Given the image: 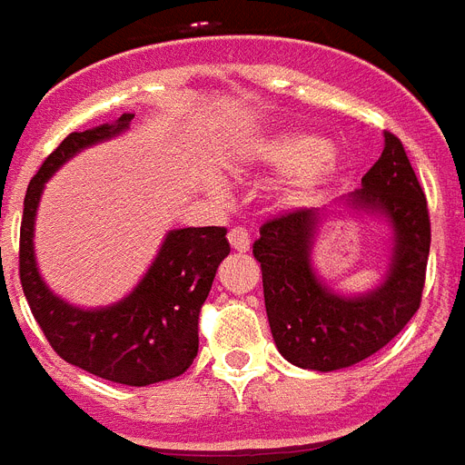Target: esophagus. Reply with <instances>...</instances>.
I'll return each mask as SVG.
<instances>
[{
  "label": "esophagus",
  "mask_w": 465,
  "mask_h": 465,
  "mask_svg": "<svg viewBox=\"0 0 465 465\" xmlns=\"http://www.w3.org/2000/svg\"><path fill=\"white\" fill-rule=\"evenodd\" d=\"M228 242H230V247L235 249V252H240V253L249 252V247H252V237H249V232L244 228L230 230Z\"/></svg>",
  "instance_id": "esophagus-1"
}]
</instances>
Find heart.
Returning <instances> with one entry per match:
<instances>
[{
    "mask_svg": "<svg viewBox=\"0 0 465 465\" xmlns=\"http://www.w3.org/2000/svg\"><path fill=\"white\" fill-rule=\"evenodd\" d=\"M249 154L280 172L292 173L287 185L289 204H308L322 193L339 172V154L329 150L327 138L308 131H284L253 143Z\"/></svg>",
    "mask_w": 465,
    "mask_h": 465,
    "instance_id": "b5f03b06",
    "label": "heart"
}]
</instances>
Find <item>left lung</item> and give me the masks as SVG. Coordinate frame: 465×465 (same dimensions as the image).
Instances as JSON below:
<instances>
[{
    "label": "left lung",
    "mask_w": 465,
    "mask_h": 465,
    "mask_svg": "<svg viewBox=\"0 0 465 465\" xmlns=\"http://www.w3.org/2000/svg\"><path fill=\"white\" fill-rule=\"evenodd\" d=\"M364 215L389 225L387 272L367 292L341 294L316 275L312 252L329 220ZM428 252L426 194L400 138L386 131L383 153L364 173L362 188L331 209H299L272 218L253 242L280 355L301 369L336 371L379 352L419 311Z\"/></svg>",
    "instance_id": "left-lung-1"
}]
</instances>
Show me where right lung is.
<instances>
[{"instance_id":"right-lung-1","label":"right lung","mask_w":465,"mask_h":465,"mask_svg":"<svg viewBox=\"0 0 465 465\" xmlns=\"http://www.w3.org/2000/svg\"><path fill=\"white\" fill-rule=\"evenodd\" d=\"M134 114L74 131L39 166L23 202L21 284L51 348L74 367L124 386L176 379L200 348L197 320L218 265L230 253L225 228L169 230L136 287L117 303L82 308L44 282L35 256V221L44 185L82 150L129 131Z\"/></svg>"}]
</instances>
